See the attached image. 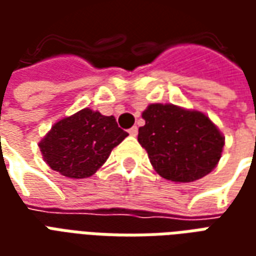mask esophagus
<instances>
[{
  "mask_svg": "<svg viewBox=\"0 0 256 256\" xmlns=\"http://www.w3.org/2000/svg\"><path fill=\"white\" fill-rule=\"evenodd\" d=\"M128 134H130V136H133V137H136V136L138 134V128H137V126H133L132 128H128Z\"/></svg>",
  "mask_w": 256,
  "mask_h": 256,
  "instance_id": "obj_1",
  "label": "esophagus"
}]
</instances>
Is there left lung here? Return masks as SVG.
Returning a JSON list of instances; mask_svg holds the SVG:
<instances>
[{
	"label": "left lung",
	"mask_w": 256,
	"mask_h": 256,
	"mask_svg": "<svg viewBox=\"0 0 256 256\" xmlns=\"http://www.w3.org/2000/svg\"><path fill=\"white\" fill-rule=\"evenodd\" d=\"M138 142L156 172L174 182H192L218 164L225 137L203 112L172 104H150Z\"/></svg>",
	"instance_id": "1"
}]
</instances>
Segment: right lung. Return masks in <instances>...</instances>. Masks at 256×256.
<instances>
[{
    "label": "right lung",
    "instance_id": "add662e5",
    "mask_svg": "<svg viewBox=\"0 0 256 256\" xmlns=\"http://www.w3.org/2000/svg\"><path fill=\"white\" fill-rule=\"evenodd\" d=\"M128 136L114 116L84 108L54 123L40 150L52 170L79 180L93 176Z\"/></svg>",
    "mask_w": 256,
    "mask_h": 256
}]
</instances>
